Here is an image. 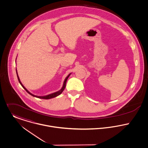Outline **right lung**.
<instances>
[{
	"label": "right lung",
	"mask_w": 148,
	"mask_h": 148,
	"mask_svg": "<svg viewBox=\"0 0 148 148\" xmlns=\"http://www.w3.org/2000/svg\"><path fill=\"white\" fill-rule=\"evenodd\" d=\"M16 74H17V77H18V80H19V82L20 83V84H21V86H23V88L27 92V93H28L29 95H31V96H34V97H38V98H39V99H52V98H53V97H56V96H59V95H60L62 92H63V91L64 90V89H65V85H66V80H67V79H68V77H69V76H70V75H71V73L70 74H69L68 76H67V77L65 78V80H64V84L63 85V87L62 88V89L60 90H59V91H58V92H55V93H51V94H50V95H47V96H35V95H33V94H32V93H31L24 86H23V85L21 84V80H20V79H19V76H18V73H17V70H16Z\"/></svg>",
	"instance_id": "1"
}]
</instances>
